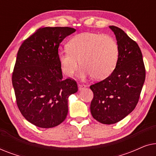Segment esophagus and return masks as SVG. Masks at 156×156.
Here are the masks:
<instances>
[{
  "label": "esophagus",
  "instance_id": "1",
  "mask_svg": "<svg viewBox=\"0 0 156 156\" xmlns=\"http://www.w3.org/2000/svg\"><path fill=\"white\" fill-rule=\"evenodd\" d=\"M85 87H86V85H85V84H78V89H79V90H80V91L82 90V89H84Z\"/></svg>",
  "mask_w": 156,
  "mask_h": 156
}]
</instances>
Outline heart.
<instances>
[{
  "label": "heart",
  "mask_w": 156,
  "mask_h": 156,
  "mask_svg": "<svg viewBox=\"0 0 156 156\" xmlns=\"http://www.w3.org/2000/svg\"><path fill=\"white\" fill-rule=\"evenodd\" d=\"M119 45L114 37L94 33L74 36L67 49L59 51V61L63 74L72 76L80 65L81 76H92L96 80L106 78L116 67L119 59Z\"/></svg>",
  "instance_id": "obj_1"
}]
</instances>
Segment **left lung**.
<instances>
[{
	"instance_id": "obj_1",
	"label": "left lung",
	"mask_w": 156,
	"mask_h": 156,
	"mask_svg": "<svg viewBox=\"0 0 156 156\" xmlns=\"http://www.w3.org/2000/svg\"><path fill=\"white\" fill-rule=\"evenodd\" d=\"M109 27L119 45L118 62L108 77L90 86L94 93L91 114L104 124L116 123L133 112L146 78L143 55L138 44L119 27Z\"/></svg>"
}]
</instances>
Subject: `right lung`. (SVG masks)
I'll return each instance as SVG.
<instances>
[{"instance_id":"1","label":"right lung","mask_w":156,"mask_h":156,"mask_svg":"<svg viewBox=\"0 0 156 156\" xmlns=\"http://www.w3.org/2000/svg\"><path fill=\"white\" fill-rule=\"evenodd\" d=\"M75 31L69 27H42L19 48L12 86L20 113L36 126L48 129L62 123L68 98L78 91L75 81L63 79L58 57L59 44Z\"/></svg>"}]
</instances>
